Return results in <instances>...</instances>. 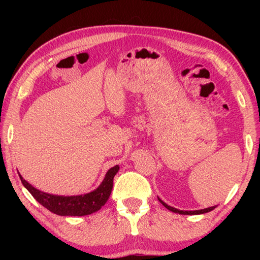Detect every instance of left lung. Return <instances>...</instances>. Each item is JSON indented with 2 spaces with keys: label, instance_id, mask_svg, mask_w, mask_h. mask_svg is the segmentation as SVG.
Returning a JSON list of instances; mask_svg holds the SVG:
<instances>
[{
  "label": "left lung",
  "instance_id": "left-lung-1",
  "mask_svg": "<svg viewBox=\"0 0 260 260\" xmlns=\"http://www.w3.org/2000/svg\"><path fill=\"white\" fill-rule=\"evenodd\" d=\"M158 201L160 202V203L165 206V208L167 209V210H170V211H172V212H174V213H179V214H203V213H208V212H210V211H212V210H214L215 208H217V205H214V206H211V208H206V209H202V210H195V211H182V210H178V209H175V208H172V206H170V205H167L165 202H162L159 197H158Z\"/></svg>",
  "mask_w": 260,
  "mask_h": 260
}]
</instances>
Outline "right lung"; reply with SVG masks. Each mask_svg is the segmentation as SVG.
<instances>
[{
    "label": "right lung",
    "instance_id": "right-lung-1",
    "mask_svg": "<svg viewBox=\"0 0 260 260\" xmlns=\"http://www.w3.org/2000/svg\"><path fill=\"white\" fill-rule=\"evenodd\" d=\"M118 171H119L118 165L111 167L98 188L88 193L77 196H59L43 192L34 188L20 174L19 178L24 187L32 193L34 199L41 205L45 206L46 209L49 210L50 212L57 215H78V217H82V215L96 212L107 203L112 190L113 178L118 173Z\"/></svg>",
    "mask_w": 260,
    "mask_h": 260
}]
</instances>
